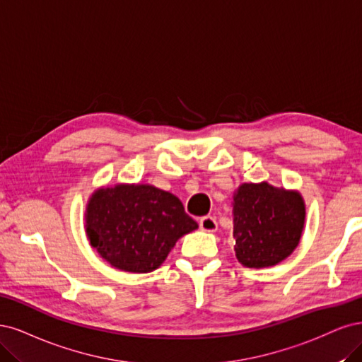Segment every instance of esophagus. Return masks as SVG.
I'll list each match as a JSON object with an SVG mask.
<instances>
[{"instance_id": "obj_1", "label": "esophagus", "mask_w": 362, "mask_h": 362, "mask_svg": "<svg viewBox=\"0 0 362 362\" xmlns=\"http://www.w3.org/2000/svg\"><path fill=\"white\" fill-rule=\"evenodd\" d=\"M200 228L204 231H215L218 228V223L214 216H203L200 218Z\"/></svg>"}]
</instances>
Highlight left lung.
<instances>
[{"label":"left lung","instance_id":"8db88e82","mask_svg":"<svg viewBox=\"0 0 362 362\" xmlns=\"http://www.w3.org/2000/svg\"><path fill=\"white\" fill-rule=\"evenodd\" d=\"M235 251L247 267H267L283 262L298 247L305 221V206L298 192L267 183H245L235 195Z\"/></svg>","mask_w":362,"mask_h":362}]
</instances>
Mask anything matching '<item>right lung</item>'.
<instances>
[{"label": "right lung", "mask_w": 362, "mask_h": 362, "mask_svg": "<svg viewBox=\"0 0 362 362\" xmlns=\"http://www.w3.org/2000/svg\"><path fill=\"white\" fill-rule=\"evenodd\" d=\"M86 227L103 260L126 272L146 274L198 224L176 195L150 185H117L91 195Z\"/></svg>", "instance_id": "right-lung-1"}]
</instances>
